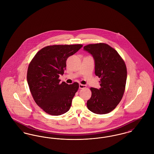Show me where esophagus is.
Instances as JSON below:
<instances>
[{
	"mask_svg": "<svg viewBox=\"0 0 154 154\" xmlns=\"http://www.w3.org/2000/svg\"><path fill=\"white\" fill-rule=\"evenodd\" d=\"M79 89H83V88H86V86L85 85L79 84Z\"/></svg>",
	"mask_w": 154,
	"mask_h": 154,
	"instance_id": "esophagus-1",
	"label": "esophagus"
}]
</instances>
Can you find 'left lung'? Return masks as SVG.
I'll use <instances>...</instances> for the list:
<instances>
[{"label": "left lung", "mask_w": 154, "mask_h": 154, "mask_svg": "<svg viewBox=\"0 0 154 154\" xmlns=\"http://www.w3.org/2000/svg\"><path fill=\"white\" fill-rule=\"evenodd\" d=\"M95 61V74L100 78L99 89L91 88V96L87 106L92 112L106 114L111 112L123 97L127 79L125 61L115 49L100 43L84 46Z\"/></svg>", "instance_id": "8db88e82"}]
</instances>
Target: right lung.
<instances>
[{"mask_svg":"<svg viewBox=\"0 0 154 154\" xmlns=\"http://www.w3.org/2000/svg\"><path fill=\"white\" fill-rule=\"evenodd\" d=\"M82 45H52L40 50L30 62L27 82L36 104L46 113L58 116L69 111L79 84L60 83L59 77L66 69L68 57Z\"/></svg>","mask_w":154,"mask_h":154,"instance_id":"add662e5","label":"right lung"}]
</instances>
